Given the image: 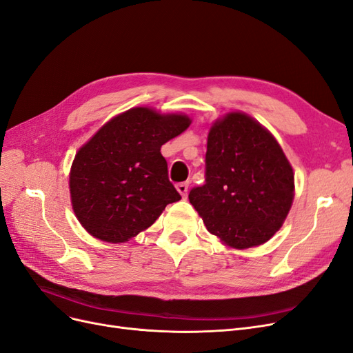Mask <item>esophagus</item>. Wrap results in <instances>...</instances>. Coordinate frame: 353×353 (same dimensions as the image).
I'll return each instance as SVG.
<instances>
[{
    "label": "esophagus",
    "mask_w": 353,
    "mask_h": 353,
    "mask_svg": "<svg viewBox=\"0 0 353 353\" xmlns=\"http://www.w3.org/2000/svg\"><path fill=\"white\" fill-rule=\"evenodd\" d=\"M176 190L181 194L182 199H187L188 194V182H181V184H176Z\"/></svg>",
    "instance_id": "1"
}]
</instances>
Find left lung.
I'll list each match as a JSON object with an SVG mask.
<instances>
[{"label":"left lung","mask_w":353,"mask_h":353,"mask_svg":"<svg viewBox=\"0 0 353 353\" xmlns=\"http://www.w3.org/2000/svg\"><path fill=\"white\" fill-rule=\"evenodd\" d=\"M188 199L211 234L248 249L268 242L283 225L294 200V172L275 137L234 111L211 125L205 184Z\"/></svg>","instance_id":"left-lung-1"}]
</instances>
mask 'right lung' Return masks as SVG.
<instances>
[{"label":"right lung","instance_id":"add662e5","mask_svg":"<svg viewBox=\"0 0 353 353\" xmlns=\"http://www.w3.org/2000/svg\"><path fill=\"white\" fill-rule=\"evenodd\" d=\"M190 124L185 114H159L148 107L107 121L70 168V201L83 229L104 242H128L179 201L161 148Z\"/></svg>","mask_w":353,"mask_h":353}]
</instances>
